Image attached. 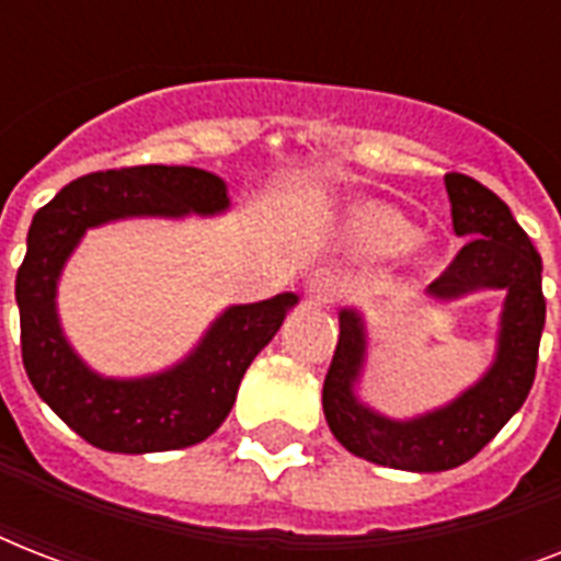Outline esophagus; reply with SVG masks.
I'll return each instance as SVG.
<instances>
[{
  "label": "esophagus",
  "instance_id": "1",
  "mask_svg": "<svg viewBox=\"0 0 561 561\" xmlns=\"http://www.w3.org/2000/svg\"><path fill=\"white\" fill-rule=\"evenodd\" d=\"M306 290L317 302H337L346 294V279L334 271H314L308 276Z\"/></svg>",
  "mask_w": 561,
  "mask_h": 561
}]
</instances>
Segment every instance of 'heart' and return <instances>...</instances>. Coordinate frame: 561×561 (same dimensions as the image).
I'll return each instance as SVG.
<instances>
[{
  "label": "heart",
  "instance_id": "1",
  "mask_svg": "<svg viewBox=\"0 0 561 561\" xmlns=\"http://www.w3.org/2000/svg\"><path fill=\"white\" fill-rule=\"evenodd\" d=\"M364 232L378 250H401L413 241V229L390 209H373L364 215Z\"/></svg>",
  "mask_w": 561,
  "mask_h": 561
}]
</instances>
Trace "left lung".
I'll list each match as a JSON object with an SVG mask.
<instances>
[{"instance_id":"left-lung-1","label":"left lung","mask_w":561,"mask_h":561,"mask_svg":"<svg viewBox=\"0 0 561 561\" xmlns=\"http://www.w3.org/2000/svg\"><path fill=\"white\" fill-rule=\"evenodd\" d=\"M454 232L466 238L454 262L427 285V294L454 299L478 288H504L497 358L471 390L448 408L410 422H392L355 399L364 325L355 311H341V337L325 373V422L346 451L404 471H445L469 462L524 404L536 378L545 329L541 255L530 236L495 192L466 174H445Z\"/></svg>"}]
</instances>
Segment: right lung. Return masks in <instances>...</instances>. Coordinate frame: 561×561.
<instances>
[{
  "mask_svg": "<svg viewBox=\"0 0 561 561\" xmlns=\"http://www.w3.org/2000/svg\"><path fill=\"white\" fill-rule=\"evenodd\" d=\"M229 206L224 180L192 165H134L72 180L37 209L16 271L22 364L34 390L75 434L101 451H174L215 434L238 383L279 332L294 294L232 306L201 346L169 373L134 381L101 378L69 350L55 311L57 276L90 227L134 215L180 218Z\"/></svg>",
  "mask_w": 561,
  "mask_h": 561,
  "instance_id": "right-lung-1",
  "label": "right lung"
}]
</instances>
